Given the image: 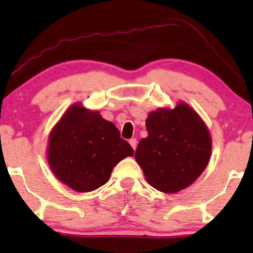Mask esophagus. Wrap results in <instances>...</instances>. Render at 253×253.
<instances>
[{
    "label": "esophagus",
    "mask_w": 253,
    "mask_h": 253,
    "mask_svg": "<svg viewBox=\"0 0 253 253\" xmlns=\"http://www.w3.org/2000/svg\"><path fill=\"white\" fill-rule=\"evenodd\" d=\"M129 144L131 145V147H132L133 150H136V147H137V139H134V138H132V139L129 140Z\"/></svg>",
    "instance_id": "34e87169"
}]
</instances>
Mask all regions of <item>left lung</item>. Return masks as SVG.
<instances>
[{
	"instance_id": "obj_1",
	"label": "left lung",
	"mask_w": 253,
	"mask_h": 253,
	"mask_svg": "<svg viewBox=\"0 0 253 253\" xmlns=\"http://www.w3.org/2000/svg\"><path fill=\"white\" fill-rule=\"evenodd\" d=\"M148 136L134 159L148 184L165 193L188 188L203 174L212 155V138L202 117L188 103L159 108L146 119Z\"/></svg>"
}]
</instances>
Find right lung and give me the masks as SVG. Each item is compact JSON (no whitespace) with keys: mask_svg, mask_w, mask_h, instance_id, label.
<instances>
[{"mask_svg":"<svg viewBox=\"0 0 253 253\" xmlns=\"http://www.w3.org/2000/svg\"><path fill=\"white\" fill-rule=\"evenodd\" d=\"M132 155V147L121 138L115 124L79 102L69 107L48 137L51 171L77 192L100 188L108 182L113 168Z\"/></svg>","mask_w":253,"mask_h":253,"instance_id":"right-lung-1","label":"right lung"}]
</instances>
